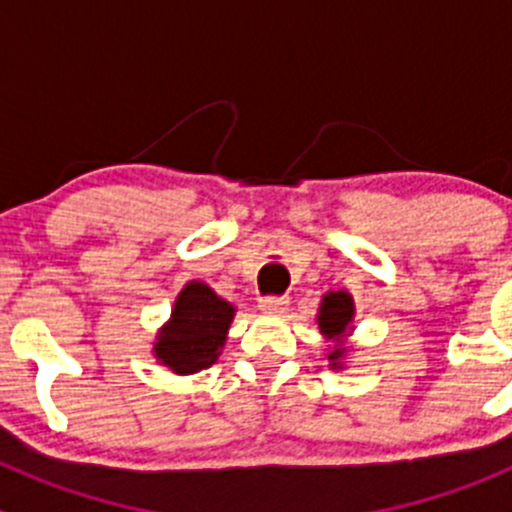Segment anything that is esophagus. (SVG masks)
I'll return each mask as SVG.
<instances>
[{
	"instance_id": "esophagus-1",
	"label": "esophagus",
	"mask_w": 512,
	"mask_h": 512,
	"mask_svg": "<svg viewBox=\"0 0 512 512\" xmlns=\"http://www.w3.org/2000/svg\"><path fill=\"white\" fill-rule=\"evenodd\" d=\"M287 299L285 297H262L257 307L265 314H285L287 312Z\"/></svg>"
}]
</instances>
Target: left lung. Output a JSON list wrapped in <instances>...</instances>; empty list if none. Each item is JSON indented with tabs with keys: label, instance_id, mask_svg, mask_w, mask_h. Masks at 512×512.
Returning a JSON list of instances; mask_svg holds the SVG:
<instances>
[{
	"label": "left lung",
	"instance_id": "left-lung-1",
	"mask_svg": "<svg viewBox=\"0 0 512 512\" xmlns=\"http://www.w3.org/2000/svg\"><path fill=\"white\" fill-rule=\"evenodd\" d=\"M354 317L356 304L347 289H332V292L322 294L314 322H317L319 334L327 342L324 359H327L329 369L342 371L347 366V356L352 354V347L347 342L354 332Z\"/></svg>",
	"mask_w": 512,
	"mask_h": 512
}]
</instances>
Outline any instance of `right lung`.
Segmentation results:
<instances>
[{"label": "right lung", "mask_w": 512, "mask_h": 512, "mask_svg": "<svg viewBox=\"0 0 512 512\" xmlns=\"http://www.w3.org/2000/svg\"><path fill=\"white\" fill-rule=\"evenodd\" d=\"M235 312V304L215 294L205 282H185L170 309V319L158 329L153 356L178 376L208 369L223 354Z\"/></svg>", "instance_id": "1"}]
</instances>
